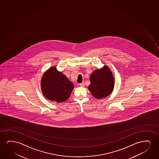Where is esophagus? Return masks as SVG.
<instances>
[{
  "instance_id": "obj_1",
  "label": "esophagus",
  "mask_w": 159,
  "mask_h": 159,
  "mask_svg": "<svg viewBox=\"0 0 159 159\" xmlns=\"http://www.w3.org/2000/svg\"><path fill=\"white\" fill-rule=\"evenodd\" d=\"M80 86L81 87H84L85 86V82H83V83L80 84Z\"/></svg>"
}]
</instances>
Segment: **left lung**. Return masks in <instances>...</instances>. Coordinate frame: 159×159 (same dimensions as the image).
<instances>
[{
	"label": "left lung",
	"instance_id": "obj_1",
	"mask_svg": "<svg viewBox=\"0 0 159 159\" xmlns=\"http://www.w3.org/2000/svg\"><path fill=\"white\" fill-rule=\"evenodd\" d=\"M91 84L88 89L94 98L100 99L109 96L113 91L115 80L110 68L105 65L96 70L90 75Z\"/></svg>",
	"mask_w": 159,
	"mask_h": 159
}]
</instances>
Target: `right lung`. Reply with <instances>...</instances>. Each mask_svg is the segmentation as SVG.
Wrapping results in <instances>:
<instances>
[{"instance_id": "right-lung-1", "label": "right lung", "mask_w": 159, "mask_h": 159, "mask_svg": "<svg viewBox=\"0 0 159 159\" xmlns=\"http://www.w3.org/2000/svg\"><path fill=\"white\" fill-rule=\"evenodd\" d=\"M41 87L42 93L48 100L62 102L70 97L74 85L65 75L52 66L42 77Z\"/></svg>"}]
</instances>
